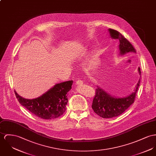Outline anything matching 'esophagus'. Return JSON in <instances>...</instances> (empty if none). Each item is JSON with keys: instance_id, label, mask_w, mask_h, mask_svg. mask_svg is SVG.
Here are the masks:
<instances>
[{"instance_id": "34e87169", "label": "esophagus", "mask_w": 156, "mask_h": 156, "mask_svg": "<svg viewBox=\"0 0 156 156\" xmlns=\"http://www.w3.org/2000/svg\"><path fill=\"white\" fill-rule=\"evenodd\" d=\"M83 84V81L81 80H78L77 81H76V85H81V84Z\"/></svg>"}]
</instances>
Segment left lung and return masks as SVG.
Segmentation results:
<instances>
[{"label": "left lung", "mask_w": 156, "mask_h": 156, "mask_svg": "<svg viewBox=\"0 0 156 156\" xmlns=\"http://www.w3.org/2000/svg\"><path fill=\"white\" fill-rule=\"evenodd\" d=\"M108 31L112 38L119 40V48L120 55H125L129 52L136 53V50L132 44L119 32L113 29H108ZM138 72L141 75L140 68H138ZM140 83V79L135 87V91L129 96L123 98H116L110 96L101 88L98 87L96 89L92 108L97 115L103 118L108 119L119 116L133 103Z\"/></svg>", "instance_id": "8db88e82"}]
</instances>
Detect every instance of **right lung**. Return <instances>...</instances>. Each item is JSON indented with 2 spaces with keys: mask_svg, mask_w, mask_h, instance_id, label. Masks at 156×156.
<instances>
[{
  "mask_svg": "<svg viewBox=\"0 0 156 156\" xmlns=\"http://www.w3.org/2000/svg\"><path fill=\"white\" fill-rule=\"evenodd\" d=\"M72 83L71 80L56 84L42 96L31 100L23 98L14 91L20 103L33 114L43 119H52L65 112L68 102L67 93L71 89Z\"/></svg>",
  "mask_w": 156,
  "mask_h": 156,
  "instance_id": "right-lung-1",
  "label": "right lung"
}]
</instances>
